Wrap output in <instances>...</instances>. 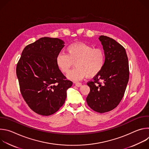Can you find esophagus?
<instances>
[{
    "mask_svg": "<svg viewBox=\"0 0 149 149\" xmlns=\"http://www.w3.org/2000/svg\"><path fill=\"white\" fill-rule=\"evenodd\" d=\"M75 86L78 87H80L82 86V84L81 82H75Z\"/></svg>",
    "mask_w": 149,
    "mask_h": 149,
    "instance_id": "1",
    "label": "esophagus"
}]
</instances>
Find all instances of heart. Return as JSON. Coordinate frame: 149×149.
Masks as SVG:
<instances>
[{
  "mask_svg": "<svg viewBox=\"0 0 149 149\" xmlns=\"http://www.w3.org/2000/svg\"><path fill=\"white\" fill-rule=\"evenodd\" d=\"M67 54L59 52L56 56V63L62 72L67 74L75 62L76 68L70 71L67 78L78 81L87 76L92 78L98 74L104 67L105 54L102 49L93 48L83 42L70 45Z\"/></svg>",
  "mask_w": 149,
  "mask_h": 149,
  "instance_id": "1",
  "label": "heart"
}]
</instances>
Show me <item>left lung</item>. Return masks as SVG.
I'll use <instances>...</instances> for the list:
<instances>
[{
  "instance_id": "8db88e82",
  "label": "left lung",
  "mask_w": 149,
  "mask_h": 149,
  "mask_svg": "<svg viewBox=\"0 0 149 149\" xmlns=\"http://www.w3.org/2000/svg\"><path fill=\"white\" fill-rule=\"evenodd\" d=\"M105 54L101 72L87 85L90 93L87 97L89 107L98 113L110 111L122 100L129 79L128 58L124 48L114 39L99 37Z\"/></svg>"
}]
</instances>
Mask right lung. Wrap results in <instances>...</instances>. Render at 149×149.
<instances>
[{
  "label": "right lung",
  "mask_w": 149,
  "mask_h": 149,
  "mask_svg": "<svg viewBox=\"0 0 149 149\" xmlns=\"http://www.w3.org/2000/svg\"><path fill=\"white\" fill-rule=\"evenodd\" d=\"M65 42L44 37L27 45L16 67L20 93L29 107L42 116L56 113L64 104L72 82L66 79L56 63Z\"/></svg>",
  "instance_id": "add662e5"
}]
</instances>
